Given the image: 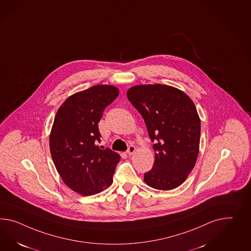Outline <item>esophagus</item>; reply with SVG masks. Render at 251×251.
<instances>
[{"instance_id":"1","label":"esophagus","mask_w":251,"mask_h":251,"mask_svg":"<svg viewBox=\"0 0 251 251\" xmlns=\"http://www.w3.org/2000/svg\"><path fill=\"white\" fill-rule=\"evenodd\" d=\"M135 152V148L134 146H129L128 149H127V154L128 155H132Z\"/></svg>"}]
</instances>
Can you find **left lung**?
<instances>
[{"mask_svg": "<svg viewBox=\"0 0 251 251\" xmlns=\"http://www.w3.org/2000/svg\"><path fill=\"white\" fill-rule=\"evenodd\" d=\"M126 96L155 143L154 166L144 174V181L159 190L179 186L200 151V118L193 101L183 91L161 84L132 86Z\"/></svg>", "mask_w": 251, "mask_h": 251, "instance_id": "8db88e82", "label": "left lung"}]
</instances>
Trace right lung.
Instances as JSON below:
<instances>
[{
  "mask_svg": "<svg viewBox=\"0 0 251 251\" xmlns=\"http://www.w3.org/2000/svg\"><path fill=\"white\" fill-rule=\"evenodd\" d=\"M119 95L114 85L99 84L77 92L59 107L49 138L53 164L66 186L82 196L111 186L120 155L97 146L103 110Z\"/></svg>",
  "mask_w": 251,
  "mask_h": 251,
  "instance_id": "obj_1",
  "label": "right lung"
}]
</instances>
